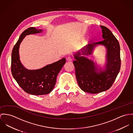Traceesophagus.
<instances>
[{
    "label": "esophagus",
    "mask_w": 133,
    "mask_h": 133,
    "mask_svg": "<svg viewBox=\"0 0 133 133\" xmlns=\"http://www.w3.org/2000/svg\"><path fill=\"white\" fill-rule=\"evenodd\" d=\"M67 61H68V62H71V61H72V58L70 57H68L67 58Z\"/></svg>",
    "instance_id": "1"
}]
</instances>
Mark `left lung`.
Wrapping results in <instances>:
<instances>
[{
    "label": "left lung",
    "instance_id": "left-lung-1",
    "mask_svg": "<svg viewBox=\"0 0 133 133\" xmlns=\"http://www.w3.org/2000/svg\"><path fill=\"white\" fill-rule=\"evenodd\" d=\"M101 42L89 44L74 55L73 62L77 83L83 91L98 93L110 88L114 82L120 69V45L113 33L101 25ZM103 45L106 49L105 63L103 66L87 57L92 54L95 48Z\"/></svg>",
    "mask_w": 133,
    "mask_h": 133
}]
</instances>
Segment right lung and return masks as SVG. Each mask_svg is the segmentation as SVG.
<instances>
[{"mask_svg":"<svg viewBox=\"0 0 133 133\" xmlns=\"http://www.w3.org/2000/svg\"><path fill=\"white\" fill-rule=\"evenodd\" d=\"M43 30L30 28L20 35L12 53L11 70L14 79L20 87L26 93L35 95L49 93L54 88L58 74L66 63V59L35 70L26 69L21 63L19 56L20 45L29 35L41 33Z\"/></svg>","mask_w":133,"mask_h":133,"instance_id":"right-lung-1","label":"right lung"}]
</instances>
